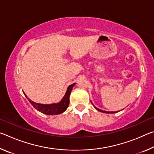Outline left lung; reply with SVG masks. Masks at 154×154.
<instances>
[{
	"mask_svg": "<svg viewBox=\"0 0 154 154\" xmlns=\"http://www.w3.org/2000/svg\"><path fill=\"white\" fill-rule=\"evenodd\" d=\"M93 105V104H92ZM94 108L96 109V110H98V111H100V112H102V113H117V111L116 112H115V111H103V110H101V109H98V108H96V106H94Z\"/></svg>",
	"mask_w": 154,
	"mask_h": 154,
	"instance_id": "left-lung-1",
	"label": "left lung"
}]
</instances>
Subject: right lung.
I'll list each match as a JSON object with an SVG mask.
<instances>
[{"mask_svg": "<svg viewBox=\"0 0 154 154\" xmlns=\"http://www.w3.org/2000/svg\"><path fill=\"white\" fill-rule=\"evenodd\" d=\"M75 85V83L70 85L68 87L66 92L65 93L64 97L62 98V100L60 101L59 103H52V104L36 103L31 100L30 98H28L24 92V94L26 97L28 99V100H29V102L31 103V105H32L34 107H35V109H36L37 111L41 112V113L43 114L49 115V116H50V115H52V116H53V115H58L64 112L67 109L68 106H69L70 94H71L72 88L74 87Z\"/></svg>", "mask_w": 154, "mask_h": 154, "instance_id": "right-lung-1", "label": "right lung"}]
</instances>
